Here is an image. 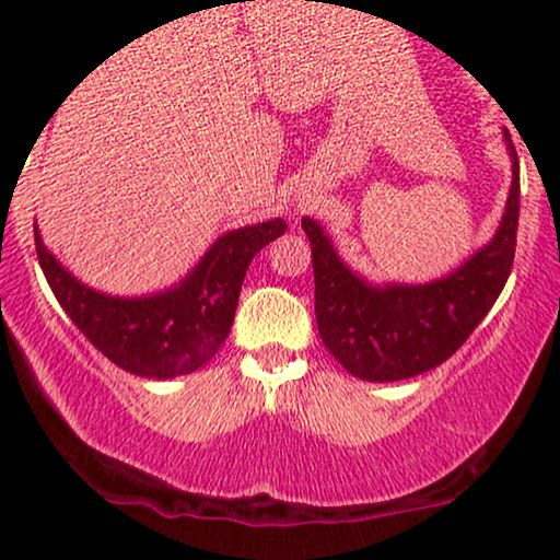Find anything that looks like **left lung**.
Listing matches in <instances>:
<instances>
[{
    "mask_svg": "<svg viewBox=\"0 0 560 560\" xmlns=\"http://www.w3.org/2000/svg\"><path fill=\"white\" fill-rule=\"evenodd\" d=\"M498 234L447 279L423 287H371L334 253L329 236L302 218L313 247L318 334L334 361L365 382H400L445 363L490 313L516 255L518 158Z\"/></svg>",
    "mask_w": 560,
    "mask_h": 560,
    "instance_id": "8db88e82",
    "label": "left lung"
}]
</instances>
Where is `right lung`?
<instances>
[{"label":"right lung","instance_id":"obj_1","mask_svg":"<svg viewBox=\"0 0 560 560\" xmlns=\"http://www.w3.org/2000/svg\"><path fill=\"white\" fill-rule=\"evenodd\" d=\"M281 218L229 231L208 249L182 287L155 298L120 300L75 281L36 234V255L57 302L83 337L124 371L171 378L197 371L221 350L234 324L249 260L281 236Z\"/></svg>","mask_w":560,"mask_h":560}]
</instances>
